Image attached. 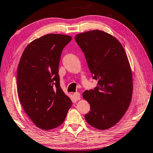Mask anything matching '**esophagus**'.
Listing matches in <instances>:
<instances>
[{"label": "esophagus", "instance_id": "esophagus-1", "mask_svg": "<svg viewBox=\"0 0 153 153\" xmlns=\"http://www.w3.org/2000/svg\"><path fill=\"white\" fill-rule=\"evenodd\" d=\"M74 94L75 99H76L77 101L80 99V94H79V93H75Z\"/></svg>", "mask_w": 153, "mask_h": 153}]
</instances>
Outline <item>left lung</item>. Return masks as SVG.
<instances>
[{
  "label": "left lung",
  "mask_w": 153,
  "mask_h": 153,
  "mask_svg": "<svg viewBox=\"0 0 153 153\" xmlns=\"http://www.w3.org/2000/svg\"><path fill=\"white\" fill-rule=\"evenodd\" d=\"M75 40L93 78L98 81L95 88L83 93L91 105L85 120L94 128L107 129L121 119L131 100L132 74L127 54L115 37L102 30L78 34Z\"/></svg>",
  "instance_id": "obj_1"
}]
</instances>
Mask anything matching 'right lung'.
<instances>
[{
	"label": "right lung",
	"instance_id": "right-lung-1",
	"mask_svg": "<svg viewBox=\"0 0 153 153\" xmlns=\"http://www.w3.org/2000/svg\"><path fill=\"white\" fill-rule=\"evenodd\" d=\"M72 37L49 34L25 48L17 71L19 99L26 114L43 130L59 127L71 101L60 86L59 66L62 50Z\"/></svg>",
	"mask_w": 153,
	"mask_h": 153
}]
</instances>
